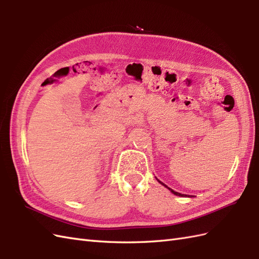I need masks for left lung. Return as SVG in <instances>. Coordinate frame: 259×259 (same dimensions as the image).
<instances>
[{"label": "left lung", "instance_id": "obj_1", "mask_svg": "<svg viewBox=\"0 0 259 259\" xmlns=\"http://www.w3.org/2000/svg\"><path fill=\"white\" fill-rule=\"evenodd\" d=\"M156 179H158V178H156ZM158 182H159V183H160L161 185H163L164 187H166V188H167V189H168V190H169V191H170L171 193H174L175 195H178V197H188V198H190V195H187V194H182V193H179V192H177V191H174L173 189H170V188H168V187H167L166 185H164V184H163L162 182H160V180H159V179H158Z\"/></svg>", "mask_w": 259, "mask_h": 259}]
</instances>
